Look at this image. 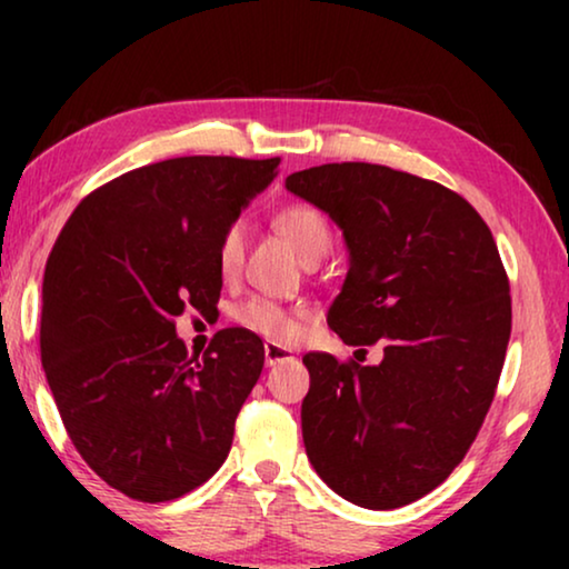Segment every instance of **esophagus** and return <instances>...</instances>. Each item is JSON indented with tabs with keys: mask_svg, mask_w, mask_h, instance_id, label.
<instances>
[{
	"mask_svg": "<svg viewBox=\"0 0 569 569\" xmlns=\"http://www.w3.org/2000/svg\"><path fill=\"white\" fill-rule=\"evenodd\" d=\"M292 360V352L282 345H274V341H267L263 345V362L269 365V368H274L279 362H290Z\"/></svg>",
	"mask_w": 569,
	"mask_h": 569,
	"instance_id": "1",
	"label": "esophagus"
}]
</instances>
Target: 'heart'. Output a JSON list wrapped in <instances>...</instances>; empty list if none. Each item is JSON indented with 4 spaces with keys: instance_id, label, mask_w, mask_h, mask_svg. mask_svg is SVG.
<instances>
[{
    "instance_id": "b5f03b06",
    "label": "heart",
    "mask_w": 569,
    "mask_h": 569,
    "mask_svg": "<svg viewBox=\"0 0 569 569\" xmlns=\"http://www.w3.org/2000/svg\"><path fill=\"white\" fill-rule=\"evenodd\" d=\"M274 228L282 236L302 263L321 261L331 248L329 220L310 204H287L274 214ZM246 228L243 222H232L217 246V269L222 277H232L243 263ZM238 321L271 341H287L295 337L298 323L271 300H248L238 308Z\"/></svg>"
}]
</instances>
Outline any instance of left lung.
<instances>
[{"label": "left lung", "mask_w": 569, "mask_h": 569, "mask_svg": "<svg viewBox=\"0 0 569 569\" xmlns=\"http://www.w3.org/2000/svg\"><path fill=\"white\" fill-rule=\"evenodd\" d=\"M339 224L347 279L326 321L378 365L302 357V442L345 500L393 510L432 492L471 448L510 339V284L495 238L446 186L372 162L287 176Z\"/></svg>", "instance_id": "obj_1"}]
</instances>
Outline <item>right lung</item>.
I'll use <instances>...</instances> for the list:
<instances>
[{"mask_svg": "<svg viewBox=\"0 0 569 569\" xmlns=\"http://www.w3.org/2000/svg\"><path fill=\"white\" fill-rule=\"evenodd\" d=\"M279 158H173L80 201L43 274L41 362L74 448L131 500L168 502L212 477L263 368L248 329L189 357L186 308L217 310V246Z\"/></svg>", "mask_w": 569, "mask_h": 569, "instance_id": "right-lung-1", "label": "right lung"}]
</instances>
